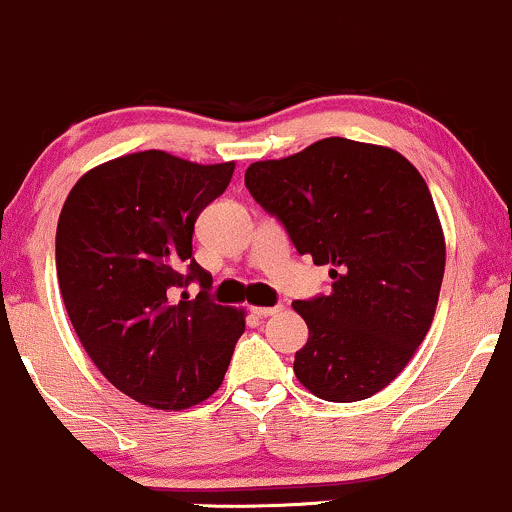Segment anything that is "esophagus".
Returning <instances> with one entry per match:
<instances>
[{"instance_id": "34e87169", "label": "esophagus", "mask_w": 512, "mask_h": 512, "mask_svg": "<svg viewBox=\"0 0 512 512\" xmlns=\"http://www.w3.org/2000/svg\"><path fill=\"white\" fill-rule=\"evenodd\" d=\"M254 311L256 316H261V318H266V316H275L278 314V311H282V306H254Z\"/></svg>"}]
</instances>
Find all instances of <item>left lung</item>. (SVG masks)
I'll return each instance as SVG.
<instances>
[{"label": "left lung", "mask_w": 512, "mask_h": 512, "mask_svg": "<svg viewBox=\"0 0 512 512\" xmlns=\"http://www.w3.org/2000/svg\"><path fill=\"white\" fill-rule=\"evenodd\" d=\"M244 182L333 278L330 294L292 304L309 326L299 383L328 402L371 398L410 364L436 314L446 237L424 177L398 150L330 136L254 162Z\"/></svg>", "instance_id": "obj_1"}]
</instances>
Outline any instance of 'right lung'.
I'll list each match as a JSON object with an SVG mask.
<instances>
[{"instance_id": "right-lung-1", "label": "right lung", "mask_w": 512, "mask_h": 512, "mask_svg": "<svg viewBox=\"0 0 512 512\" xmlns=\"http://www.w3.org/2000/svg\"><path fill=\"white\" fill-rule=\"evenodd\" d=\"M234 162L198 165L165 150L102 162L57 222L59 290L100 374L153 410H189L220 388L244 309L213 304L191 256L194 222L227 189ZM202 282L196 300L182 293Z\"/></svg>"}]
</instances>
